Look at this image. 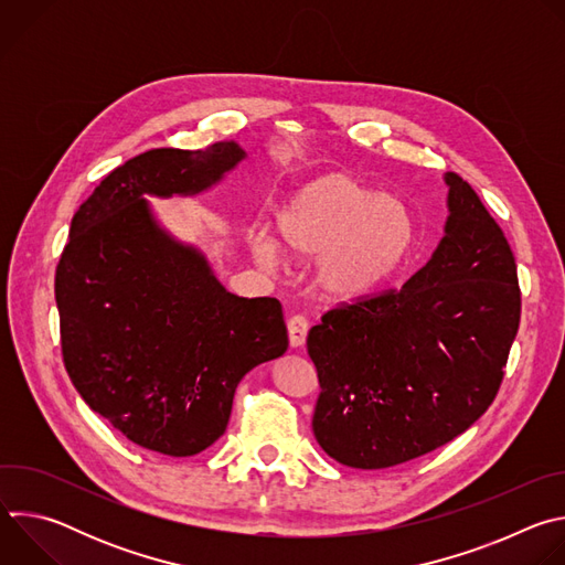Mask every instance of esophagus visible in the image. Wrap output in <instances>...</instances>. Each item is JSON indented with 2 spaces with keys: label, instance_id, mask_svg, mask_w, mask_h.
<instances>
[{
  "label": "esophagus",
  "instance_id": "esophagus-1",
  "mask_svg": "<svg viewBox=\"0 0 565 565\" xmlns=\"http://www.w3.org/2000/svg\"><path fill=\"white\" fill-rule=\"evenodd\" d=\"M288 340H290V347H303L306 342V335H308V319L303 315H292L288 321Z\"/></svg>",
  "mask_w": 565,
  "mask_h": 565
}]
</instances>
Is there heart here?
Here are the masks:
<instances>
[{"instance_id": "1", "label": "heart", "mask_w": 565, "mask_h": 565, "mask_svg": "<svg viewBox=\"0 0 565 565\" xmlns=\"http://www.w3.org/2000/svg\"><path fill=\"white\" fill-rule=\"evenodd\" d=\"M277 236L295 259L321 257L315 284L333 301L377 292L412 255L418 223L412 207L353 174L333 172L295 190L277 210ZM250 250L264 266L279 257L277 241L255 232Z\"/></svg>"}]
</instances>
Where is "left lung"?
<instances>
[{
    "label": "left lung",
    "instance_id": "obj_1",
    "mask_svg": "<svg viewBox=\"0 0 565 565\" xmlns=\"http://www.w3.org/2000/svg\"><path fill=\"white\" fill-rule=\"evenodd\" d=\"M431 259L395 290L321 315L306 340L319 397L312 434L331 458L384 469L469 429L494 402L521 319L516 262L499 223L449 172Z\"/></svg>",
    "mask_w": 565,
    "mask_h": 565
}]
</instances>
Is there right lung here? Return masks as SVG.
Here are the masks:
<instances>
[{
  "mask_svg": "<svg viewBox=\"0 0 565 565\" xmlns=\"http://www.w3.org/2000/svg\"><path fill=\"white\" fill-rule=\"evenodd\" d=\"M246 151L149 149L77 207L55 270L66 373L131 443L194 456L227 427L236 384L288 349L275 297H236L205 257L160 227L149 196L199 194Z\"/></svg>",
  "mask_w": 565,
  "mask_h": 565,
  "instance_id": "add662e5",
  "label": "right lung"
}]
</instances>
